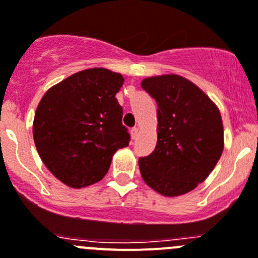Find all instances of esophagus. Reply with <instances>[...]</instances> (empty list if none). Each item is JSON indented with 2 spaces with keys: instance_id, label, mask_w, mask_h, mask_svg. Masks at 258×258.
I'll return each instance as SVG.
<instances>
[{
  "instance_id": "esophagus-1",
  "label": "esophagus",
  "mask_w": 258,
  "mask_h": 258,
  "mask_svg": "<svg viewBox=\"0 0 258 258\" xmlns=\"http://www.w3.org/2000/svg\"><path fill=\"white\" fill-rule=\"evenodd\" d=\"M131 136L134 140L137 139V136H139V127H134V128H131Z\"/></svg>"
}]
</instances>
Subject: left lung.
<instances>
[{"mask_svg":"<svg viewBox=\"0 0 258 258\" xmlns=\"http://www.w3.org/2000/svg\"><path fill=\"white\" fill-rule=\"evenodd\" d=\"M141 87L157 103V144L140 157L142 179L165 197L190 191L207 179L223 151V124L216 104L180 76L146 78Z\"/></svg>","mask_w":258,"mask_h":258,"instance_id":"left-lung-1","label":"left lung"}]
</instances>
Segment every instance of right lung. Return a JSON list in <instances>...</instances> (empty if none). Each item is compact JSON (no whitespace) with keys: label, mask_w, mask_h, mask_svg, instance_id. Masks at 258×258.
<instances>
[{"label":"right lung","mask_w":258,"mask_h":258,"mask_svg":"<svg viewBox=\"0 0 258 258\" xmlns=\"http://www.w3.org/2000/svg\"><path fill=\"white\" fill-rule=\"evenodd\" d=\"M123 77L103 68L73 74L45 93L34 118L35 146L60 181L83 187L107 174L114 152L128 146L116 98Z\"/></svg>","instance_id":"obj_1"}]
</instances>
